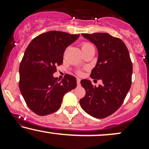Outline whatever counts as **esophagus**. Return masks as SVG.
I'll return each instance as SVG.
<instances>
[{
  "label": "esophagus",
  "mask_w": 149,
  "mask_h": 149,
  "mask_svg": "<svg viewBox=\"0 0 149 149\" xmlns=\"http://www.w3.org/2000/svg\"><path fill=\"white\" fill-rule=\"evenodd\" d=\"M77 84L78 85H80V78H77Z\"/></svg>",
  "instance_id": "esophagus-1"
}]
</instances>
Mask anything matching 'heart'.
I'll return each mask as SVG.
<instances>
[{
  "instance_id": "1",
  "label": "heart",
  "mask_w": 149,
  "mask_h": 149,
  "mask_svg": "<svg viewBox=\"0 0 149 149\" xmlns=\"http://www.w3.org/2000/svg\"><path fill=\"white\" fill-rule=\"evenodd\" d=\"M90 46H92L91 44L88 43V42H83V43L82 44V49L86 48V47H90ZM78 73H79V74H81V72H78Z\"/></svg>"
}]
</instances>
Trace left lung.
Here are the masks:
<instances>
[{
  "instance_id": "obj_1",
  "label": "left lung",
  "mask_w": 149,
  "mask_h": 149,
  "mask_svg": "<svg viewBox=\"0 0 149 149\" xmlns=\"http://www.w3.org/2000/svg\"><path fill=\"white\" fill-rule=\"evenodd\" d=\"M82 36L97 47L98 59L90 77L102 80L103 85L96 87L90 80H82L80 83L86 93L80 104L89 115L104 118L115 113L123 103L131 87L132 64L127 47L118 38L107 33Z\"/></svg>"
}]
</instances>
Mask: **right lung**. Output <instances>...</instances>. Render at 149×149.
Here are the masks:
<instances>
[{"label": "right lung", "mask_w": 149, "mask_h": 149, "mask_svg": "<svg viewBox=\"0 0 149 149\" xmlns=\"http://www.w3.org/2000/svg\"><path fill=\"white\" fill-rule=\"evenodd\" d=\"M79 34L50 31L38 36L28 45L19 65V86L32 111L46 116L57 111L66 92L76 88V78L66 74L62 80L53 76L63 63L68 46Z\"/></svg>", "instance_id": "add662e5"}]
</instances>
